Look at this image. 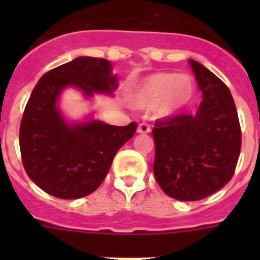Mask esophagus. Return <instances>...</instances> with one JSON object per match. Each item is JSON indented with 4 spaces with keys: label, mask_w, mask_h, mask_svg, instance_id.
<instances>
[{
    "label": "esophagus",
    "mask_w": 260,
    "mask_h": 260,
    "mask_svg": "<svg viewBox=\"0 0 260 260\" xmlns=\"http://www.w3.org/2000/svg\"><path fill=\"white\" fill-rule=\"evenodd\" d=\"M139 134H148V133L151 132V126L150 123L147 122H142L139 123V126H138V130H137Z\"/></svg>",
    "instance_id": "34e87169"
}]
</instances>
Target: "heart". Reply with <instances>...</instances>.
I'll return each instance as SVG.
<instances>
[{
    "label": "heart",
    "mask_w": 260,
    "mask_h": 260,
    "mask_svg": "<svg viewBox=\"0 0 260 260\" xmlns=\"http://www.w3.org/2000/svg\"><path fill=\"white\" fill-rule=\"evenodd\" d=\"M194 80L190 75L157 73L146 78L137 87L133 102L138 108H153L161 117L176 116L192 102Z\"/></svg>",
    "instance_id": "heart-1"
}]
</instances>
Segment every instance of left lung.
<instances>
[{"mask_svg":"<svg viewBox=\"0 0 260 260\" xmlns=\"http://www.w3.org/2000/svg\"><path fill=\"white\" fill-rule=\"evenodd\" d=\"M203 100L194 114L157 119L153 173L164 192L177 201H201L233 177L241 151V126L229 88L189 59Z\"/></svg>","mask_w":260,"mask_h":260,"instance_id":"left-lung-1","label":"left lung"}]
</instances>
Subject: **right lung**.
Returning <instances> with one entry per match:
<instances>
[{"label": "right lung", "instance_id": "right-lung-1", "mask_svg": "<svg viewBox=\"0 0 260 260\" xmlns=\"http://www.w3.org/2000/svg\"><path fill=\"white\" fill-rule=\"evenodd\" d=\"M108 59L78 57L45 73L32 91L19 130L24 171L41 190L61 199L87 197L102 185L117 151L132 139L137 123L102 121L70 125L57 108L62 89L74 86L87 98L112 93L117 77Z\"/></svg>", "mask_w": 260, "mask_h": 260}]
</instances>
